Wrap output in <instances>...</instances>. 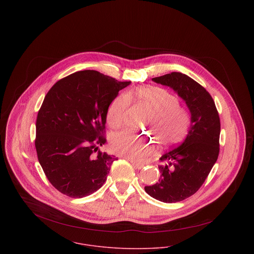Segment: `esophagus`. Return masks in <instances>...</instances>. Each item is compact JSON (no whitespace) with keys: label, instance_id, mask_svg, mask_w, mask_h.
Segmentation results:
<instances>
[{"label":"esophagus","instance_id":"esophagus-1","mask_svg":"<svg viewBox=\"0 0 254 254\" xmlns=\"http://www.w3.org/2000/svg\"><path fill=\"white\" fill-rule=\"evenodd\" d=\"M131 163H132V165H133L136 169H142V168L144 167V165L141 164V163H136V162H134V161H131Z\"/></svg>","mask_w":254,"mask_h":254}]
</instances>
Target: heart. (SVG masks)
Masks as SVG:
<instances>
[{
    "label": "heart",
    "instance_id": "obj_1",
    "mask_svg": "<svg viewBox=\"0 0 254 254\" xmlns=\"http://www.w3.org/2000/svg\"><path fill=\"white\" fill-rule=\"evenodd\" d=\"M133 99L149 109L145 121L147 129L162 146L176 145L185 138L190 127V115L179 107V100L167 90L156 86L137 88L128 94L118 95L109 105L107 119L114 129L125 124L127 111ZM111 150L131 161L140 162L154 150L153 142L124 131L114 135L110 141Z\"/></svg>",
    "mask_w": 254,
    "mask_h": 254
}]
</instances>
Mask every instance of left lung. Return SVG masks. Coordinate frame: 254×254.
<instances>
[{
	"mask_svg": "<svg viewBox=\"0 0 254 254\" xmlns=\"http://www.w3.org/2000/svg\"><path fill=\"white\" fill-rule=\"evenodd\" d=\"M152 81L173 89L190 112V126L185 141L160 157L163 164L158 166L159 180L145 187L151 197L173 203L196 192L215 164L220 118L210 94L188 75L169 73Z\"/></svg>",
	"mask_w": 254,
	"mask_h": 254,
	"instance_id": "1",
	"label": "left lung"
}]
</instances>
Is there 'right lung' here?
<instances>
[{
    "mask_svg": "<svg viewBox=\"0 0 254 254\" xmlns=\"http://www.w3.org/2000/svg\"><path fill=\"white\" fill-rule=\"evenodd\" d=\"M131 81L120 82L96 70L72 73L58 81L38 112V160L62 193L84 197L107 180L114 155L102 152L110 103Z\"/></svg>",
    "mask_w": 254,
    "mask_h": 254,
    "instance_id": "1",
    "label": "right lung"
}]
</instances>
